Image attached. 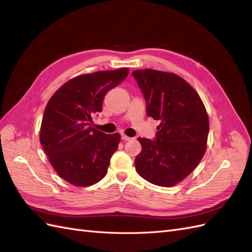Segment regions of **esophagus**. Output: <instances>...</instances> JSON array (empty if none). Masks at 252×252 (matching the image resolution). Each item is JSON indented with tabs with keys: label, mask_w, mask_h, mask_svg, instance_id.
<instances>
[{
	"label": "esophagus",
	"mask_w": 252,
	"mask_h": 252,
	"mask_svg": "<svg viewBox=\"0 0 252 252\" xmlns=\"http://www.w3.org/2000/svg\"><path fill=\"white\" fill-rule=\"evenodd\" d=\"M121 138H122V140H124V141H130V140H131L130 136H128V135H126V134H122Z\"/></svg>",
	"instance_id": "1"
}]
</instances>
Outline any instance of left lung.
Listing matches in <instances>:
<instances>
[{"instance_id":"1","label":"left lung","mask_w":252,"mask_h":252,"mask_svg":"<svg viewBox=\"0 0 252 252\" xmlns=\"http://www.w3.org/2000/svg\"><path fill=\"white\" fill-rule=\"evenodd\" d=\"M147 105V116L159 121L156 140L139 138L142 150L135 169L151 184L171 187L199 165L209 120L196 91L179 75L155 69L132 72Z\"/></svg>"}]
</instances>
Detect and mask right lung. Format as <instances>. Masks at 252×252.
Instances as JSON below:
<instances>
[{"label":"right lung","mask_w":252,"mask_h":252,"mask_svg":"<svg viewBox=\"0 0 252 252\" xmlns=\"http://www.w3.org/2000/svg\"><path fill=\"white\" fill-rule=\"evenodd\" d=\"M128 72L121 68L78 75L61 86L46 105L41 145L53 169L74 186L94 185L107 173L121 135L98 131L90 123L94 114L102 111L105 94Z\"/></svg>","instance_id":"add662e5"}]
</instances>
